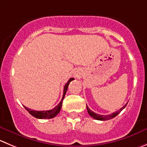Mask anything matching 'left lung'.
Masks as SVG:
<instances>
[{
	"label": "left lung",
	"mask_w": 147,
	"mask_h": 147,
	"mask_svg": "<svg viewBox=\"0 0 147 147\" xmlns=\"http://www.w3.org/2000/svg\"><path fill=\"white\" fill-rule=\"evenodd\" d=\"M126 105L127 104H125L123 107H121L119 110H118V111L115 112V113H113L110 115H99V114H97V113H94L93 111H92V110H91L88 107L87 105H86V109H87L88 113H89V115H90L91 117H92L93 118H94V119L98 120V121H107V120L112 119V118H115V117L116 116V115H118L119 114V113H121V112L122 111L124 108H125V106H126Z\"/></svg>",
	"instance_id": "obj_1"
}]
</instances>
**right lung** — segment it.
Listing matches in <instances>:
<instances>
[{
	"mask_svg": "<svg viewBox=\"0 0 147 147\" xmlns=\"http://www.w3.org/2000/svg\"><path fill=\"white\" fill-rule=\"evenodd\" d=\"M74 78H71V79L68 81L67 84L65 85V86H64L63 95L62 100L60 102L59 104H58L56 107H54L53 109H52V110H45V111H36V110H31V109L28 108V107H25V106H24V107L25 109L29 112V114H31L32 116H34V118H39V119H50V118H54V117L56 116L59 113V112L61 111V107H62L63 100L64 97H65V93H66L67 92L68 84H69L70 82L72 80H74Z\"/></svg>",
	"mask_w": 147,
	"mask_h": 147,
	"instance_id": "obj_1",
	"label": "right lung"
}]
</instances>
